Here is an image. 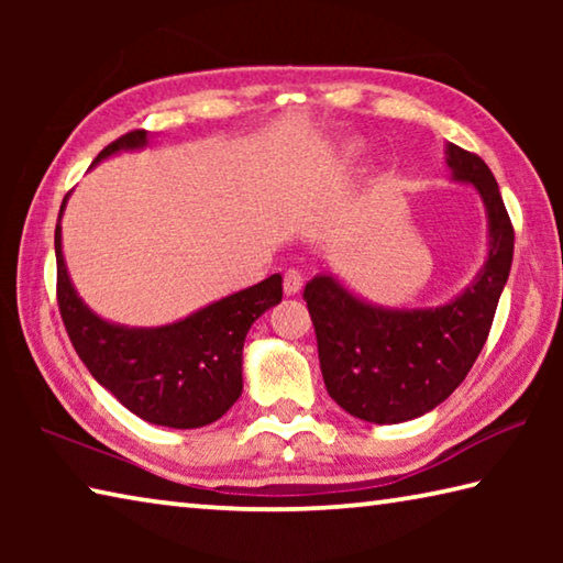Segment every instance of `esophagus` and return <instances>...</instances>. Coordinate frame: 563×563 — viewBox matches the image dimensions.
I'll return each instance as SVG.
<instances>
[{
  "label": "esophagus",
  "instance_id": "obj_1",
  "mask_svg": "<svg viewBox=\"0 0 563 563\" xmlns=\"http://www.w3.org/2000/svg\"><path fill=\"white\" fill-rule=\"evenodd\" d=\"M283 290L285 295H298L302 290V273L300 271H285L283 275Z\"/></svg>",
  "mask_w": 563,
  "mask_h": 563
}]
</instances>
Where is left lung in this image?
<instances>
[{
    "label": "left lung",
    "instance_id": "obj_1",
    "mask_svg": "<svg viewBox=\"0 0 563 563\" xmlns=\"http://www.w3.org/2000/svg\"><path fill=\"white\" fill-rule=\"evenodd\" d=\"M450 178L472 186L487 211V258L452 300L434 308H385L320 273L305 285L328 395L347 415L397 424L442 405L487 342L514 258V228L497 178L454 144L444 151Z\"/></svg>",
    "mask_w": 563,
    "mask_h": 563
}]
</instances>
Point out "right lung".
<instances>
[{"label": "right lung", "instance_id": "obj_1", "mask_svg": "<svg viewBox=\"0 0 563 563\" xmlns=\"http://www.w3.org/2000/svg\"><path fill=\"white\" fill-rule=\"evenodd\" d=\"M148 146V131H131L101 151L93 166L121 151ZM54 231L56 298L64 328L97 383L151 424L196 430L221 419L243 393V342L265 310L283 300L280 273L161 328L103 320L79 298L62 251V216Z\"/></svg>", "mask_w": 563, "mask_h": 563}]
</instances>
